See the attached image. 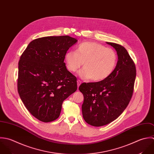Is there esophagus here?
Wrapping results in <instances>:
<instances>
[{
  "label": "esophagus",
  "mask_w": 154,
  "mask_h": 154,
  "mask_svg": "<svg viewBox=\"0 0 154 154\" xmlns=\"http://www.w3.org/2000/svg\"><path fill=\"white\" fill-rule=\"evenodd\" d=\"M81 84V81L80 80H78V81H77V85H78V88H79V87L80 86Z\"/></svg>",
  "instance_id": "1"
}]
</instances>
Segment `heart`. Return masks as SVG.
Instances as JSON below:
<instances>
[{
  "label": "heart",
  "instance_id": "heart-1",
  "mask_svg": "<svg viewBox=\"0 0 154 154\" xmlns=\"http://www.w3.org/2000/svg\"><path fill=\"white\" fill-rule=\"evenodd\" d=\"M65 60L66 67L71 72H76L84 63V68L79 72L80 76L97 82L112 73L117 63V55L113 50L100 44L85 42L78 47L76 52H67Z\"/></svg>",
  "mask_w": 154,
  "mask_h": 154
}]
</instances>
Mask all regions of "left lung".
<instances>
[{
    "mask_svg": "<svg viewBox=\"0 0 154 154\" xmlns=\"http://www.w3.org/2000/svg\"><path fill=\"white\" fill-rule=\"evenodd\" d=\"M106 44L115 48L118 55L113 72L103 81L82 83L79 87L84 97L83 118L94 127L110 123L124 112L131 99L136 76L135 64L127 50L117 44Z\"/></svg>",
    "mask_w": 154,
    "mask_h": 154,
    "instance_id": "1",
    "label": "left lung"
}]
</instances>
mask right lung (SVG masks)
<instances>
[{
    "label": "right lung",
    "mask_w": 154,
    "mask_h": 154,
    "mask_svg": "<svg viewBox=\"0 0 154 154\" xmlns=\"http://www.w3.org/2000/svg\"><path fill=\"white\" fill-rule=\"evenodd\" d=\"M77 42L69 36L36 39L20 57L18 92L29 112L41 121L57 119L63 102L77 90L76 78L64 63L67 50Z\"/></svg>",
    "instance_id": "obj_1"
}]
</instances>
